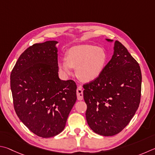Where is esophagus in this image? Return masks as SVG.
<instances>
[{"label": "esophagus", "instance_id": "34e87169", "mask_svg": "<svg viewBox=\"0 0 155 155\" xmlns=\"http://www.w3.org/2000/svg\"><path fill=\"white\" fill-rule=\"evenodd\" d=\"M76 94H77V98L78 100H81L83 99V91H82V86H79L78 87L77 91H76Z\"/></svg>", "mask_w": 155, "mask_h": 155}]
</instances>
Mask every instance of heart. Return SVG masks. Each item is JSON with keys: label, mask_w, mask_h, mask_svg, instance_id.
Wrapping results in <instances>:
<instances>
[{"label": "heart", "mask_w": 155, "mask_h": 155, "mask_svg": "<svg viewBox=\"0 0 155 155\" xmlns=\"http://www.w3.org/2000/svg\"><path fill=\"white\" fill-rule=\"evenodd\" d=\"M107 62V54L104 49L89 44L75 45L66 53V59L58 62V67L65 74L70 75L72 68L77 69L76 74L83 82H91L101 74Z\"/></svg>", "instance_id": "b5f03b06"}]
</instances>
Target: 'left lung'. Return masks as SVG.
I'll return each instance as SVG.
<instances>
[{"label": "left lung", "instance_id": "8db88e82", "mask_svg": "<svg viewBox=\"0 0 155 155\" xmlns=\"http://www.w3.org/2000/svg\"><path fill=\"white\" fill-rule=\"evenodd\" d=\"M83 88L89 127L97 134L112 136L123 131L139 107L140 67L127 49L116 41L114 55L101 74Z\"/></svg>", "mask_w": 155, "mask_h": 155}]
</instances>
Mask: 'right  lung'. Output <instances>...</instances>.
I'll return each mask as SVG.
<instances>
[{"label": "right lung", "instance_id": "obj_1", "mask_svg": "<svg viewBox=\"0 0 155 155\" xmlns=\"http://www.w3.org/2000/svg\"><path fill=\"white\" fill-rule=\"evenodd\" d=\"M57 43L48 41L30 46L10 76L16 114L30 131L44 138L62 131L77 99L74 81L58 78Z\"/></svg>", "mask_w": 155, "mask_h": 155}]
</instances>
